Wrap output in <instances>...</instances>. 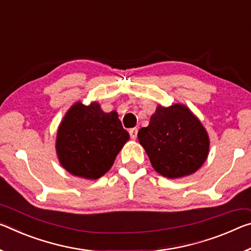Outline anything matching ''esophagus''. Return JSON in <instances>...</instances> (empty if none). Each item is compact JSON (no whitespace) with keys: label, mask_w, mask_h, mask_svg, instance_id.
Instances as JSON below:
<instances>
[{"label":"esophagus","mask_w":251,"mask_h":251,"mask_svg":"<svg viewBox=\"0 0 251 251\" xmlns=\"http://www.w3.org/2000/svg\"><path fill=\"white\" fill-rule=\"evenodd\" d=\"M137 132H138L137 128H130L129 129V135H130V138H132V140H136Z\"/></svg>","instance_id":"obj_1"}]
</instances>
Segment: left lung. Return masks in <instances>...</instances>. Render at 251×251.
<instances>
[{
  "label": "left lung",
  "mask_w": 251,
  "mask_h": 251,
  "mask_svg": "<svg viewBox=\"0 0 251 251\" xmlns=\"http://www.w3.org/2000/svg\"><path fill=\"white\" fill-rule=\"evenodd\" d=\"M137 136L154 170L169 178L197 172L209 154L208 133L182 104L158 105L149 126L142 127Z\"/></svg>",
  "instance_id": "8db88e82"
}]
</instances>
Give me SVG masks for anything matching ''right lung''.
Returning a JSON list of instances; mask_svg holds the SVG:
<instances>
[{
	"label": "right lung",
	"instance_id": "1",
	"mask_svg": "<svg viewBox=\"0 0 251 251\" xmlns=\"http://www.w3.org/2000/svg\"><path fill=\"white\" fill-rule=\"evenodd\" d=\"M129 140L117 111L105 113L98 102L78 101L60 123L55 150L61 166L75 176L97 180L108 172Z\"/></svg>",
	"mask_w": 251,
	"mask_h": 251
}]
</instances>
